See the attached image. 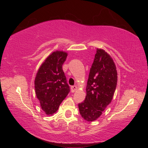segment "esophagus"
Masks as SVG:
<instances>
[{"mask_svg":"<svg viewBox=\"0 0 148 148\" xmlns=\"http://www.w3.org/2000/svg\"><path fill=\"white\" fill-rule=\"evenodd\" d=\"M77 87L76 86H72L71 87V91L72 92H75L77 90Z\"/></svg>","mask_w":148,"mask_h":148,"instance_id":"1","label":"esophagus"}]
</instances>
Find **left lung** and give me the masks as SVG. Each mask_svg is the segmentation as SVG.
I'll return each instance as SVG.
<instances>
[{"label":"left lung","mask_w":148,"mask_h":148,"mask_svg":"<svg viewBox=\"0 0 148 148\" xmlns=\"http://www.w3.org/2000/svg\"><path fill=\"white\" fill-rule=\"evenodd\" d=\"M117 82V72L113 59L104 50L97 49L90 69L85 101L78 104L79 113L87 121L101 116L111 102Z\"/></svg>","instance_id":"left-lung-1"}]
</instances>
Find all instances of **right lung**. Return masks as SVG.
I'll use <instances>...</instances> for the list:
<instances>
[{"label": "right lung", "mask_w": 148, "mask_h": 148, "mask_svg": "<svg viewBox=\"0 0 148 148\" xmlns=\"http://www.w3.org/2000/svg\"><path fill=\"white\" fill-rule=\"evenodd\" d=\"M66 57V52H53L42 64L35 77L36 97L42 109L48 116L56 113L70 92L62 67Z\"/></svg>", "instance_id": "add662e5"}]
</instances>
